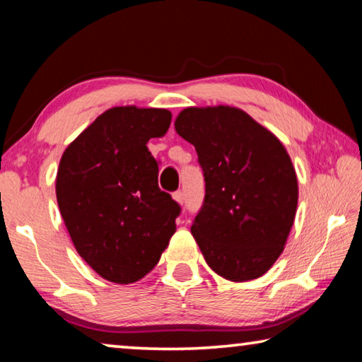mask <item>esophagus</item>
<instances>
[{
	"label": "esophagus",
	"mask_w": 362,
	"mask_h": 362,
	"mask_svg": "<svg viewBox=\"0 0 362 362\" xmlns=\"http://www.w3.org/2000/svg\"><path fill=\"white\" fill-rule=\"evenodd\" d=\"M173 198L177 201V203H179V204H183V199H185V198H183V193L180 192V189H179V192H175V193H173Z\"/></svg>",
	"instance_id": "obj_1"
}]
</instances>
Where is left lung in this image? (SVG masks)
<instances>
[{
	"label": "left lung",
	"instance_id": "8db88e82",
	"mask_svg": "<svg viewBox=\"0 0 362 362\" xmlns=\"http://www.w3.org/2000/svg\"><path fill=\"white\" fill-rule=\"evenodd\" d=\"M175 131L198 153L206 194L192 235L214 272L244 283L283 254L298 201L296 169L274 134L235 107H189Z\"/></svg>",
	"mask_w": 362,
	"mask_h": 362
}]
</instances>
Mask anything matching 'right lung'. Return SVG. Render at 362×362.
<instances>
[{
    "label": "right lung",
    "mask_w": 362,
    "mask_h": 362,
    "mask_svg": "<svg viewBox=\"0 0 362 362\" xmlns=\"http://www.w3.org/2000/svg\"><path fill=\"white\" fill-rule=\"evenodd\" d=\"M169 110L115 107L66 146L56 194L78 254L103 279L131 284L156 267L180 206L158 187L146 148L170 126Z\"/></svg>",
    "instance_id": "obj_1"
}]
</instances>
